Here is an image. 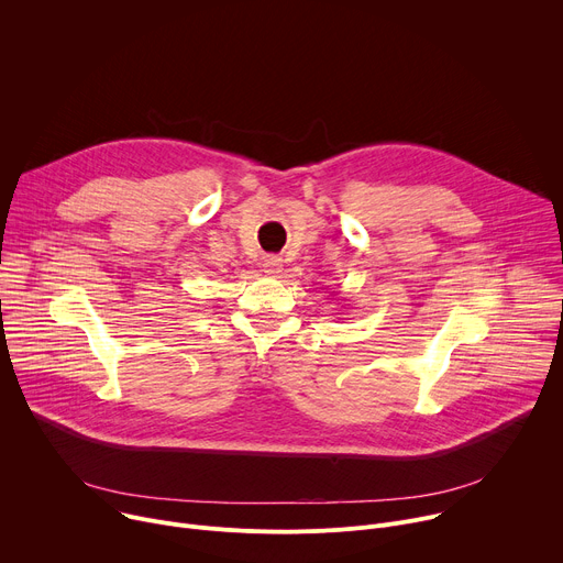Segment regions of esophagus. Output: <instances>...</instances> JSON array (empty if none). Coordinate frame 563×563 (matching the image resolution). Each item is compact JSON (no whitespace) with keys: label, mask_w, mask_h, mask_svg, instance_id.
Here are the masks:
<instances>
[{"label":"esophagus","mask_w":563,"mask_h":563,"mask_svg":"<svg viewBox=\"0 0 563 563\" xmlns=\"http://www.w3.org/2000/svg\"><path fill=\"white\" fill-rule=\"evenodd\" d=\"M263 272H265L267 276H278V274L283 272V258H278V256H267V258L263 261Z\"/></svg>","instance_id":"obj_1"}]
</instances>
